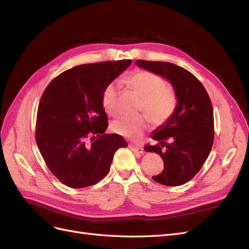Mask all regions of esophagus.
<instances>
[{
    "label": "esophagus",
    "mask_w": 249,
    "mask_h": 249,
    "mask_svg": "<svg viewBox=\"0 0 249 249\" xmlns=\"http://www.w3.org/2000/svg\"><path fill=\"white\" fill-rule=\"evenodd\" d=\"M129 148L135 154H138V155H143V154H144V149H143V147L140 146V145L129 144Z\"/></svg>",
    "instance_id": "obj_1"
}]
</instances>
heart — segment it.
<instances>
[{
	"mask_svg": "<svg viewBox=\"0 0 249 249\" xmlns=\"http://www.w3.org/2000/svg\"><path fill=\"white\" fill-rule=\"evenodd\" d=\"M126 83L141 97V109L155 124H162L169 119L176 109L177 97L160 76L148 71H138L129 77ZM117 94L118 86L115 82L109 83L103 91V108L109 115L116 114ZM147 127L145 115L119 117L111 124V130L115 134L131 139H139Z\"/></svg>",
	"mask_w": 249,
	"mask_h": 249,
	"instance_id": "1",
	"label": "heart"
}]
</instances>
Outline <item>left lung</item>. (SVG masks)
I'll use <instances>...</instances> for the list:
<instances>
[{
    "instance_id": "left-lung-1",
    "label": "left lung",
    "mask_w": 249,
    "mask_h": 249,
    "mask_svg": "<svg viewBox=\"0 0 249 249\" xmlns=\"http://www.w3.org/2000/svg\"><path fill=\"white\" fill-rule=\"evenodd\" d=\"M136 65L166 79L175 90L177 106L172 115L150 137L145 146L164 161V170L153 177L165 186H180L194 178L211 152L214 141L213 107L205 87L183 67L169 62L137 60Z\"/></svg>"
}]
</instances>
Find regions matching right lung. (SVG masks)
Wrapping results in <instances>:
<instances>
[{"label": "right lung", "instance_id": "1", "mask_svg": "<svg viewBox=\"0 0 249 249\" xmlns=\"http://www.w3.org/2000/svg\"><path fill=\"white\" fill-rule=\"evenodd\" d=\"M131 63L119 60L72 67L44 90L37 111L36 143L49 169L64 185L84 188L100 182L116 150L127 146L120 135L105 134L108 117L102 95ZM89 136L91 143L86 142Z\"/></svg>", "mask_w": 249, "mask_h": 249}]
</instances>
